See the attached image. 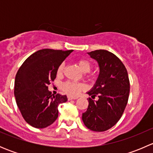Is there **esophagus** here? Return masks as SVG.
Segmentation results:
<instances>
[{
	"label": "esophagus",
	"instance_id": "obj_1",
	"mask_svg": "<svg viewBox=\"0 0 153 153\" xmlns=\"http://www.w3.org/2000/svg\"><path fill=\"white\" fill-rule=\"evenodd\" d=\"M67 98H68V100H75V99H77V98H74V97H72V96H68Z\"/></svg>",
	"mask_w": 153,
	"mask_h": 153
}]
</instances>
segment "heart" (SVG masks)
I'll list each match as a JSON object with an SVG mask.
<instances>
[{
    "label": "heart",
    "instance_id": "heart-1",
    "mask_svg": "<svg viewBox=\"0 0 153 153\" xmlns=\"http://www.w3.org/2000/svg\"><path fill=\"white\" fill-rule=\"evenodd\" d=\"M77 64H78V67H79L81 70L84 72H88L90 71L92 65L89 63V61L87 60L84 59H79L77 61ZM64 64H61L59 66L57 69V74L58 75H61L64 72ZM63 90L68 94L69 95H72V96H75V95H78L83 89H84V85L79 83H75L72 82V81H67V82L64 83L61 86Z\"/></svg>",
    "mask_w": 153,
    "mask_h": 153
}]
</instances>
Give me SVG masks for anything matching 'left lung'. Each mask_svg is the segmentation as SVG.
<instances>
[{
  "label": "left lung",
  "instance_id": "obj_1",
  "mask_svg": "<svg viewBox=\"0 0 153 153\" xmlns=\"http://www.w3.org/2000/svg\"><path fill=\"white\" fill-rule=\"evenodd\" d=\"M88 55L98 62L99 75L93 87L87 92L89 106L82 114L88 129L104 132L116 124L122 116L129 94V81L126 67L112 52L104 49L92 51Z\"/></svg>",
  "mask_w": 153,
  "mask_h": 153
}]
</instances>
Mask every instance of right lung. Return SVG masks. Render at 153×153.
Masks as SVG:
<instances>
[{
    "mask_svg": "<svg viewBox=\"0 0 153 153\" xmlns=\"http://www.w3.org/2000/svg\"><path fill=\"white\" fill-rule=\"evenodd\" d=\"M73 50L44 49L31 55L16 74L15 94L17 105L29 125L42 129L53 124L58 116L59 104L66 95H54L48 89L56 78L57 69Z\"/></svg>",
    "mask_w": 153,
    "mask_h": 153,
    "instance_id": "1",
    "label": "right lung"
}]
</instances>
